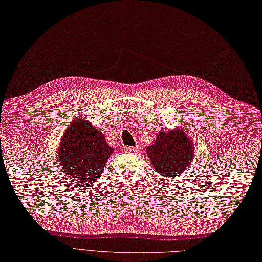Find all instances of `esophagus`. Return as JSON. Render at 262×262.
I'll return each instance as SVG.
<instances>
[{"mask_svg":"<svg viewBox=\"0 0 262 262\" xmlns=\"http://www.w3.org/2000/svg\"><path fill=\"white\" fill-rule=\"evenodd\" d=\"M138 149V147H124V151L126 152H137Z\"/></svg>","mask_w":262,"mask_h":262,"instance_id":"34e87169","label":"esophagus"}]
</instances>
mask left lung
<instances>
[{
  "instance_id": "1",
  "label": "left lung",
  "mask_w": 262,
  "mask_h": 262,
  "mask_svg": "<svg viewBox=\"0 0 262 262\" xmlns=\"http://www.w3.org/2000/svg\"><path fill=\"white\" fill-rule=\"evenodd\" d=\"M147 154L159 175L175 178L185 175L195 152L192 138L180 127L160 132L154 144L147 148Z\"/></svg>"
}]
</instances>
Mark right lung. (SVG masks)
I'll use <instances>...</instances> for the list:
<instances>
[{
	"label": "right lung",
	"mask_w": 262,
	"mask_h": 262,
	"mask_svg": "<svg viewBox=\"0 0 262 262\" xmlns=\"http://www.w3.org/2000/svg\"><path fill=\"white\" fill-rule=\"evenodd\" d=\"M113 153L100 129L84 119L77 118L64 130L57 150L60 167L74 185L91 183L103 172L105 163Z\"/></svg>",
	"instance_id": "1"
}]
</instances>
